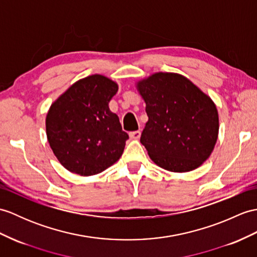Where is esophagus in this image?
Wrapping results in <instances>:
<instances>
[{
	"label": "esophagus",
	"instance_id": "obj_1",
	"mask_svg": "<svg viewBox=\"0 0 257 257\" xmlns=\"http://www.w3.org/2000/svg\"><path fill=\"white\" fill-rule=\"evenodd\" d=\"M129 136H130V138H131V139H135V140H137V139H139V138H140V136H141V131H140V130L131 131V133L129 134Z\"/></svg>",
	"mask_w": 257,
	"mask_h": 257
}]
</instances>
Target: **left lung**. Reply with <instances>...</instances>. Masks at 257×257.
<instances>
[{
    "label": "left lung",
    "mask_w": 257,
    "mask_h": 257,
    "mask_svg": "<svg viewBox=\"0 0 257 257\" xmlns=\"http://www.w3.org/2000/svg\"><path fill=\"white\" fill-rule=\"evenodd\" d=\"M149 120L140 142L166 171H193L210 157L219 133L217 107L192 81L158 72L137 83Z\"/></svg>",
    "instance_id": "8db88e82"
}]
</instances>
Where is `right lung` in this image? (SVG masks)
I'll list each match as a JSON object with an SVG mask.
<instances>
[{"label": "right lung", "instance_id": "add662e5", "mask_svg": "<svg viewBox=\"0 0 257 257\" xmlns=\"http://www.w3.org/2000/svg\"><path fill=\"white\" fill-rule=\"evenodd\" d=\"M117 91V83L108 77L89 75L50 106L46 117L48 142L68 171L95 175L121 157L129 136L108 106Z\"/></svg>", "mask_w": 257, "mask_h": 257}]
</instances>
